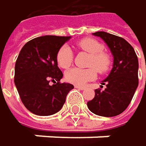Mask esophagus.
<instances>
[{"mask_svg": "<svg viewBox=\"0 0 146 146\" xmlns=\"http://www.w3.org/2000/svg\"><path fill=\"white\" fill-rule=\"evenodd\" d=\"M75 88H76V89H78V90H85V88L83 87V86H77V85H75Z\"/></svg>", "mask_w": 146, "mask_h": 146, "instance_id": "esophagus-1", "label": "esophagus"}]
</instances>
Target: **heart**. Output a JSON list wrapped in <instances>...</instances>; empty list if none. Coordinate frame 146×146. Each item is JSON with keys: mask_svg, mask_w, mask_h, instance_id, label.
<instances>
[{"mask_svg": "<svg viewBox=\"0 0 146 146\" xmlns=\"http://www.w3.org/2000/svg\"><path fill=\"white\" fill-rule=\"evenodd\" d=\"M80 49L90 54L89 66L93 68L79 69L73 68L65 74V79L72 84L83 86L92 81L97 76V71L105 73L111 68V58L108 53L104 51V45L93 38H84L76 43ZM73 62V52L70 47L62 46L56 54V62L62 69H68Z\"/></svg>", "mask_w": 146, "mask_h": 146, "instance_id": "1", "label": "heart"}]
</instances>
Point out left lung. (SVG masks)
I'll return each instance as SVG.
<instances>
[{
  "label": "left lung",
  "instance_id": "1",
  "mask_svg": "<svg viewBox=\"0 0 146 146\" xmlns=\"http://www.w3.org/2000/svg\"><path fill=\"white\" fill-rule=\"evenodd\" d=\"M93 35L104 41L114 60L111 73L102 82L106 88L104 90H95V97L87 103V106L96 115L115 117L128 107L137 88V56L132 46L122 37L104 31Z\"/></svg>",
  "mask_w": 146,
  "mask_h": 146
}]
</instances>
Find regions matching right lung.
I'll return each instance as SVG.
<instances>
[{"label":"right lung","mask_w":146,"mask_h":146,"mask_svg":"<svg viewBox=\"0 0 146 146\" xmlns=\"http://www.w3.org/2000/svg\"><path fill=\"white\" fill-rule=\"evenodd\" d=\"M70 36L44 35L28 42L21 49L15 67V84L28 110L38 116L58 112L74 86L60 83L62 72L56 54ZM53 82L54 84H49Z\"/></svg>","instance_id":"right-lung-1"}]
</instances>
